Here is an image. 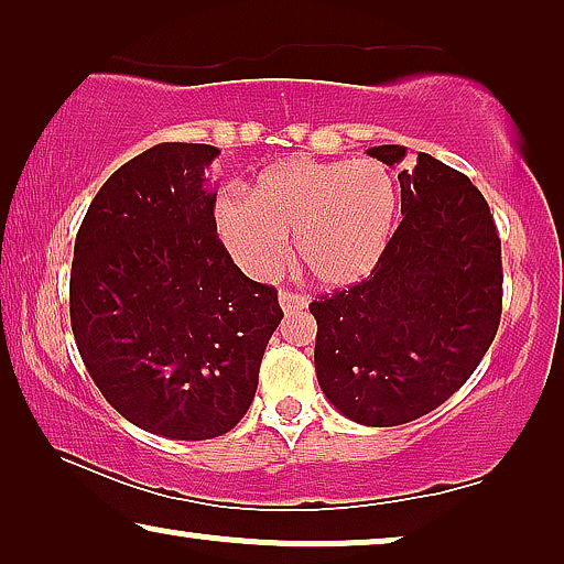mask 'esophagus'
<instances>
[{
    "instance_id": "34e87169",
    "label": "esophagus",
    "mask_w": 564,
    "mask_h": 564,
    "mask_svg": "<svg viewBox=\"0 0 564 564\" xmlns=\"http://www.w3.org/2000/svg\"><path fill=\"white\" fill-rule=\"evenodd\" d=\"M305 305H307V300L303 295H297V292H288V290L280 292V307L284 313L305 311Z\"/></svg>"
}]
</instances>
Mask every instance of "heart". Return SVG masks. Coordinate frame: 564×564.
Returning <instances> with one entry per match:
<instances>
[{
  "label": "heart",
  "instance_id": "b5f03b06",
  "mask_svg": "<svg viewBox=\"0 0 564 564\" xmlns=\"http://www.w3.org/2000/svg\"><path fill=\"white\" fill-rule=\"evenodd\" d=\"M398 205L395 176L380 161L292 156L267 169L246 199H220L215 230L236 264L257 280L282 267L292 238L307 280L344 290L382 261Z\"/></svg>",
  "mask_w": 564,
  "mask_h": 564
}]
</instances>
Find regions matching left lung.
Returning a JSON list of instances; mask_svg holds the SVG:
<instances>
[{
  "label": "left lung",
  "mask_w": 564,
  "mask_h": 564,
  "mask_svg": "<svg viewBox=\"0 0 564 564\" xmlns=\"http://www.w3.org/2000/svg\"><path fill=\"white\" fill-rule=\"evenodd\" d=\"M367 153L398 166L405 145ZM398 182L403 223L375 272L311 303L323 395L361 426H400L442 405L500 321V238L480 189L429 153Z\"/></svg>",
  "instance_id": "1"
}]
</instances>
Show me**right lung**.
Segmentation results:
<instances>
[{"instance_id":"1","label":"right lung","mask_w":564,"mask_h":564,"mask_svg":"<svg viewBox=\"0 0 564 564\" xmlns=\"http://www.w3.org/2000/svg\"><path fill=\"white\" fill-rule=\"evenodd\" d=\"M218 156L161 143L130 159L74 243L72 330L91 380L122 419L180 442L243 419L282 321L276 290L249 280L215 230L205 172Z\"/></svg>"}]
</instances>
